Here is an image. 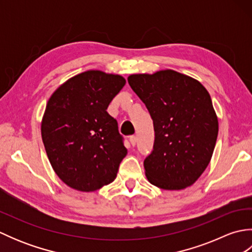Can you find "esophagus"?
<instances>
[{
    "mask_svg": "<svg viewBox=\"0 0 252 252\" xmlns=\"http://www.w3.org/2000/svg\"><path fill=\"white\" fill-rule=\"evenodd\" d=\"M130 143L132 144V146H135L136 143H137V138L135 135H132L130 136Z\"/></svg>",
    "mask_w": 252,
    "mask_h": 252,
    "instance_id": "1",
    "label": "esophagus"
}]
</instances>
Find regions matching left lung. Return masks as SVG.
<instances>
[{
  "label": "left lung",
  "mask_w": 252,
  "mask_h": 252,
  "mask_svg": "<svg viewBox=\"0 0 252 252\" xmlns=\"http://www.w3.org/2000/svg\"><path fill=\"white\" fill-rule=\"evenodd\" d=\"M127 82L154 122L153 151L144 160L147 180L167 190L192 185L210 162L219 132L208 91L170 69L131 74Z\"/></svg>",
  "instance_id": "1"
}]
</instances>
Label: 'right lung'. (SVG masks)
<instances>
[{
    "mask_svg": "<svg viewBox=\"0 0 252 252\" xmlns=\"http://www.w3.org/2000/svg\"><path fill=\"white\" fill-rule=\"evenodd\" d=\"M125 84L118 74L89 70L62 84L47 101L42 141L55 173L73 189L94 191L116 179L127 151L106 110Z\"/></svg>",
    "mask_w": 252,
    "mask_h": 252,
    "instance_id": "add662e5",
    "label": "right lung"
}]
</instances>
